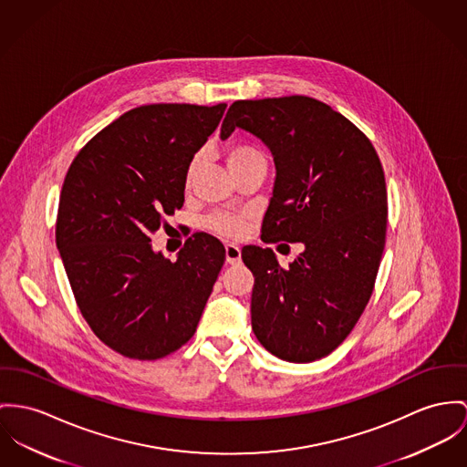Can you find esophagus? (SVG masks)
Returning <instances> with one entry per match:
<instances>
[{
  "label": "esophagus",
  "instance_id": "obj_1",
  "mask_svg": "<svg viewBox=\"0 0 467 467\" xmlns=\"http://www.w3.org/2000/svg\"><path fill=\"white\" fill-rule=\"evenodd\" d=\"M240 259H242L240 247L234 245V244H227V245H225V261H227L229 265H236V263H240Z\"/></svg>",
  "mask_w": 467,
  "mask_h": 467
}]
</instances>
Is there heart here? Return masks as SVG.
Instances as JSON below:
<instances>
[{
    "mask_svg": "<svg viewBox=\"0 0 467 467\" xmlns=\"http://www.w3.org/2000/svg\"><path fill=\"white\" fill-rule=\"evenodd\" d=\"M259 158H265L263 150L251 144L233 145L225 152V161H227V167L231 172H234L236 169L244 167L245 163L259 160ZM199 163H201V154H195L186 167V176H184L186 184H190L193 180V176L199 169ZM249 225H251V216L247 213H215V215L206 218V227L210 231H213L220 236H227V238H236V236L245 234Z\"/></svg>",
    "mask_w": 467,
    "mask_h": 467,
    "instance_id": "obj_1",
    "label": "heart"
}]
</instances>
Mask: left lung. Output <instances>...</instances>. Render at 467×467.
Here are the masks:
<instances>
[{
  "label": "left lung",
  "mask_w": 467,
  "mask_h": 467,
  "mask_svg": "<svg viewBox=\"0 0 467 467\" xmlns=\"http://www.w3.org/2000/svg\"><path fill=\"white\" fill-rule=\"evenodd\" d=\"M236 128L272 150L277 171L261 240L304 245L287 268L272 249H242L254 274L252 330L279 359H322L373 293L388 227L382 163L358 126L307 96L234 101L220 139Z\"/></svg>",
  "instance_id": "left-lung-1"
}]
</instances>
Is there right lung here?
Wrapping results in <instances>:
<instances>
[{"label": "right lung", "instance_id": "obj_1", "mask_svg": "<svg viewBox=\"0 0 467 467\" xmlns=\"http://www.w3.org/2000/svg\"><path fill=\"white\" fill-rule=\"evenodd\" d=\"M225 103L145 105L99 131L64 180L57 247L92 332L130 359H161L197 328L225 261L215 236L195 233L172 263L152 251L163 216L184 202V176Z\"/></svg>", "mask_w": 467, "mask_h": 467}]
</instances>
